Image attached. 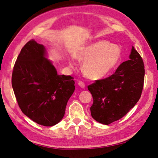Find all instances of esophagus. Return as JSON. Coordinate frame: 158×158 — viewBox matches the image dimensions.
Listing matches in <instances>:
<instances>
[{
    "label": "esophagus",
    "mask_w": 158,
    "mask_h": 158,
    "mask_svg": "<svg viewBox=\"0 0 158 158\" xmlns=\"http://www.w3.org/2000/svg\"><path fill=\"white\" fill-rule=\"evenodd\" d=\"M78 85L81 87V88H84L85 87V84L84 83V82H83L82 81H79V82H78Z\"/></svg>",
    "instance_id": "obj_1"
}]
</instances>
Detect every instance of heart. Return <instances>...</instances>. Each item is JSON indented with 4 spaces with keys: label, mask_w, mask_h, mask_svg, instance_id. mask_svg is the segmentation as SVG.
<instances>
[{
    "label": "heart",
    "mask_w": 158,
    "mask_h": 158,
    "mask_svg": "<svg viewBox=\"0 0 158 158\" xmlns=\"http://www.w3.org/2000/svg\"><path fill=\"white\" fill-rule=\"evenodd\" d=\"M120 56L121 50L118 46L100 41L83 49L77 58L85 61L83 69L87 76L98 79L106 76L115 66ZM69 64L73 66L75 63L70 60Z\"/></svg>",
    "instance_id": "1"
}]
</instances>
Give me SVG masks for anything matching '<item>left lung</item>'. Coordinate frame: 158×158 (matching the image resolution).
<instances>
[{
  "instance_id": "left-lung-1",
  "label": "left lung",
  "mask_w": 158,
  "mask_h": 158,
  "mask_svg": "<svg viewBox=\"0 0 158 158\" xmlns=\"http://www.w3.org/2000/svg\"><path fill=\"white\" fill-rule=\"evenodd\" d=\"M130 59L121 64L112 75L96 80L88 87L93 97L91 115L100 123L108 125L121 119L141 96L145 66L134 47Z\"/></svg>"
}]
</instances>
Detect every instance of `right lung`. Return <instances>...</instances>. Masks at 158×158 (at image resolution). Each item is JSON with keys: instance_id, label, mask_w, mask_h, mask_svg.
Here are the masks:
<instances>
[{"instance_id": "add662e5", "label": "right lung", "mask_w": 158, "mask_h": 158, "mask_svg": "<svg viewBox=\"0 0 158 158\" xmlns=\"http://www.w3.org/2000/svg\"><path fill=\"white\" fill-rule=\"evenodd\" d=\"M45 55L44 46L29 41L15 61L11 83L22 113L40 125L53 126L63 118L75 87L73 77L58 75Z\"/></svg>"}]
</instances>
